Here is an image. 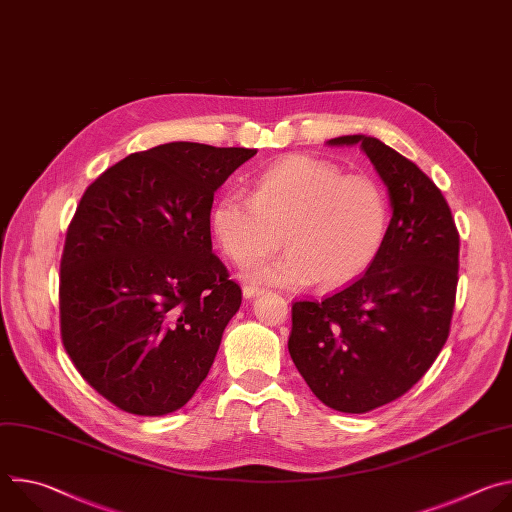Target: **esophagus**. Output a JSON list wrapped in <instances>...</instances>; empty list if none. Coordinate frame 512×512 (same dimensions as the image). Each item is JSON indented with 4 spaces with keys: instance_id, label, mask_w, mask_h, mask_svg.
Masks as SVG:
<instances>
[{
    "instance_id": "esophagus-1",
    "label": "esophagus",
    "mask_w": 512,
    "mask_h": 512,
    "mask_svg": "<svg viewBox=\"0 0 512 512\" xmlns=\"http://www.w3.org/2000/svg\"><path fill=\"white\" fill-rule=\"evenodd\" d=\"M263 289H259V287H253V285H245L243 287V296L247 298V300H251V298H255V296H259Z\"/></svg>"
}]
</instances>
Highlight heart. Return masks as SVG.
Masks as SVG:
<instances>
[{"instance_id":"b5f03b06","label":"heart","mask_w":512,"mask_h":512,"mask_svg":"<svg viewBox=\"0 0 512 512\" xmlns=\"http://www.w3.org/2000/svg\"><path fill=\"white\" fill-rule=\"evenodd\" d=\"M391 202L379 180L344 174L312 156L285 158L255 178L253 196L227 192L210 212L212 235L237 265L273 253L285 233L289 251L245 269L251 283L298 289L340 285L379 255Z\"/></svg>"}]
</instances>
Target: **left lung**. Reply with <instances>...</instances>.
<instances>
[{"label":"left lung","instance_id":"1","mask_svg":"<svg viewBox=\"0 0 512 512\" xmlns=\"http://www.w3.org/2000/svg\"><path fill=\"white\" fill-rule=\"evenodd\" d=\"M326 143L360 145L387 186L393 216L367 273L322 302L291 306L287 348L324 405L367 413L405 395L444 348L460 235L440 188L381 139L342 135Z\"/></svg>","mask_w":512,"mask_h":512}]
</instances>
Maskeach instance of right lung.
Segmentation results:
<instances>
[{
    "mask_svg": "<svg viewBox=\"0 0 512 512\" xmlns=\"http://www.w3.org/2000/svg\"><path fill=\"white\" fill-rule=\"evenodd\" d=\"M257 150L172 141L105 170L60 261V334L81 377L133 415H168L206 379L241 287L212 253L214 192Z\"/></svg>",
    "mask_w": 512,
    "mask_h": 512,
    "instance_id": "1",
    "label": "right lung"
}]
</instances>
